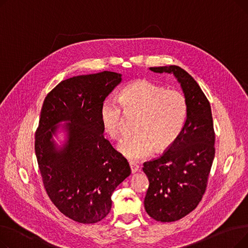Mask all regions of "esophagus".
Masks as SVG:
<instances>
[{
    "label": "esophagus",
    "mask_w": 248,
    "mask_h": 248,
    "mask_svg": "<svg viewBox=\"0 0 248 248\" xmlns=\"http://www.w3.org/2000/svg\"><path fill=\"white\" fill-rule=\"evenodd\" d=\"M129 167H131V171H132L133 174L137 173V172L139 171V169H140L139 165H137V164L134 163V162H129Z\"/></svg>",
    "instance_id": "obj_1"
}]
</instances>
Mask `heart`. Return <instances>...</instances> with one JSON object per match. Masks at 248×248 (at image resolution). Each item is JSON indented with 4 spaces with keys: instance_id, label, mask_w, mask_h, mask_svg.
I'll return each mask as SVG.
<instances>
[{
    "instance_id": "1",
    "label": "heart",
    "mask_w": 248,
    "mask_h": 248,
    "mask_svg": "<svg viewBox=\"0 0 248 248\" xmlns=\"http://www.w3.org/2000/svg\"><path fill=\"white\" fill-rule=\"evenodd\" d=\"M117 101L104 99L99 109L101 125L110 138L117 139L123 129V109L139 113L135 124L137 133L127 135L117 145L125 158L141 160L155 149L171 147L184 127L187 119V100L178 90H166L154 82L140 79L126 85ZM122 106H121L120 104Z\"/></svg>"
}]
</instances>
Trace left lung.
I'll list each match as a JSON object with an SVG mask.
<instances>
[{
  "label": "left lung",
  "mask_w": 248,
  "mask_h": 248,
  "mask_svg": "<svg viewBox=\"0 0 248 248\" xmlns=\"http://www.w3.org/2000/svg\"><path fill=\"white\" fill-rule=\"evenodd\" d=\"M173 74L187 100V119L181 134L160 157L144 163L150 185L144 200L147 213L161 222H173L197 207L206 190L215 155L210 103L194 78L176 65L150 67Z\"/></svg>",
  "instance_id": "left-lung-1"
}]
</instances>
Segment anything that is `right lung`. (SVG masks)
<instances>
[{"mask_svg": "<svg viewBox=\"0 0 248 248\" xmlns=\"http://www.w3.org/2000/svg\"><path fill=\"white\" fill-rule=\"evenodd\" d=\"M103 71L61 81L46 96L35 136V154L49 198L76 222L96 223L111 195L131 175L122 154L102 136L101 103L122 82Z\"/></svg>", "mask_w": 248, "mask_h": 248, "instance_id": "obj_1", "label": "right lung"}]
</instances>
